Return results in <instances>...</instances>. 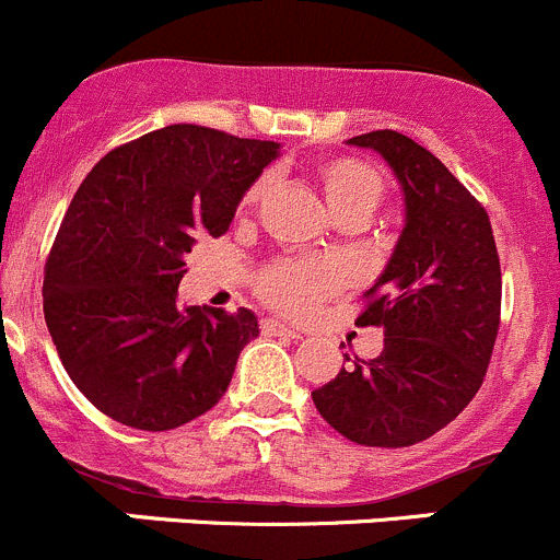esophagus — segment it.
Masks as SVG:
<instances>
[{
	"label": "esophagus",
	"instance_id": "obj_1",
	"mask_svg": "<svg viewBox=\"0 0 560 560\" xmlns=\"http://www.w3.org/2000/svg\"><path fill=\"white\" fill-rule=\"evenodd\" d=\"M261 335H267V337H293V340H299V331L291 329V326L280 324L278 318H261Z\"/></svg>",
	"mask_w": 560,
	"mask_h": 560
}]
</instances>
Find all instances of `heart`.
<instances>
[{
    "label": "heart",
    "mask_w": 560,
    "mask_h": 560,
    "mask_svg": "<svg viewBox=\"0 0 560 560\" xmlns=\"http://www.w3.org/2000/svg\"><path fill=\"white\" fill-rule=\"evenodd\" d=\"M315 187L337 220H368L386 196L384 179L370 163L357 158L320 160L313 168ZM267 190V179L253 182L242 196V209H253ZM342 272L329 261L280 258L258 272L256 291L269 307L288 315H310L320 302L335 296Z\"/></svg>",
    "instance_id": "obj_1"
}]
</instances>
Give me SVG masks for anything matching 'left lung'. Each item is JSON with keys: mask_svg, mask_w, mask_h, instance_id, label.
<instances>
[{"mask_svg": "<svg viewBox=\"0 0 560 560\" xmlns=\"http://www.w3.org/2000/svg\"><path fill=\"white\" fill-rule=\"evenodd\" d=\"M348 143L392 165L406 229L357 318L386 331L384 351L353 359L313 402L353 444L400 450L446 428L479 392L501 326V261L485 207L433 152L395 130Z\"/></svg>", "mask_w": 560, "mask_h": 560, "instance_id": "left-lung-1", "label": "left lung"}]
</instances>
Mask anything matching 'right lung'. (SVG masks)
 I'll list each match as a JSON object with an SVG mask.
<instances>
[{
    "mask_svg": "<svg viewBox=\"0 0 560 560\" xmlns=\"http://www.w3.org/2000/svg\"><path fill=\"white\" fill-rule=\"evenodd\" d=\"M278 143L168 125L110 149L65 212L43 278V313L70 381L105 417L174 430L218 406L250 310L179 307L196 240L223 236Z\"/></svg>",
    "mask_w": 560,
    "mask_h": 560,
    "instance_id": "right-lung-1",
    "label": "right lung"
}]
</instances>
